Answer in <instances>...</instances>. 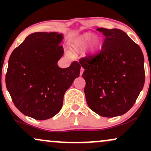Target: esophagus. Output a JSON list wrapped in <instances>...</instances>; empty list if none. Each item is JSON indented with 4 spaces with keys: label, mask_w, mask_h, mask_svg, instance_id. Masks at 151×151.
I'll return each instance as SVG.
<instances>
[{
    "label": "esophagus",
    "mask_w": 151,
    "mask_h": 151,
    "mask_svg": "<svg viewBox=\"0 0 151 151\" xmlns=\"http://www.w3.org/2000/svg\"><path fill=\"white\" fill-rule=\"evenodd\" d=\"M84 68L83 67H81V70H80V75H81V74H83V72H84Z\"/></svg>",
    "instance_id": "esophagus-1"
}]
</instances>
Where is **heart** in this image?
<instances>
[{
  "label": "heart",
  "instance_id": "heart-1",
  "mask_svg": "<svg viewBox=\"0 0 151 151\" xmlns=\"http://www.w3.org/2000/svg\"><path fill=\"white\" fill-rule=\"evenodd\" d=\"M90 44V51L94 55L99 50L101 44L97 38H94V35L91 33H84L76 38L72 43V47L75 52L80 53L84 52Z\"/></svg>",
  "mask_w": 151,
  "mask_h": 151
}]
</instances>
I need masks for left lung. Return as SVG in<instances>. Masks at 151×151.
Wrapping results in <instances>:
<instances>
[{
	"label": "left lung",
	"mask_w": 151,
	"mask_h": 151,
	"mask_svg": "<svg viewBox=\"0 0 151 151\" xmlns=\"http://www.w3.org/2000/svg\"><path fill=\"white\" fill-rule=\"evenodd\" d=\"M105 36L98 55L81 58L86 100L103 117H115L131 109L145 82L144 58L139 46L119 29L98 28Z\"/></svg>",
	"instance_id": "obj_1"
}]
</instances>
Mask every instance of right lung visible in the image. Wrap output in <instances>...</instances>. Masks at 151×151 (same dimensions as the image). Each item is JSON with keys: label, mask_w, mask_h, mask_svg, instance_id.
Segmentation results:
<instances>
[{"label": "right lung", "mask_w": 151, "mask_h": 151, "mask_svg": "<svg viewBox=\"0 0 151 151\" xmlns=\"http://www.w3.org/2000/svg\"><path fill=\"white\" fill-rule=\"evenodd\" d=\"M63 35L34 32L13 50L8 60L6 84L16 108L36 120H46L61 110L64 95L80 74L77 61L59 67L64 54Z\"/></svg>", "instance_id": "add662e5"}]
</instances>
